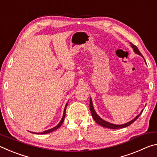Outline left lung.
I'll use <instances>...</instances> for the list:
<instances>
[{
    "instance_id": "1",
    "label": "left lung",
    "mask_w": 157,
    "mask_h": 157,
    "mask_svg": "<svg viewBox=\"0 0 157 157\" xmlns=\"http://www.w3.org/2000/svg\"><path fill=\"white\" fill-rule=\"evenodd\" d=\"M130 45H131V47L134 50V52L136 53V54H138L140 56H141L143 59H144V57H143V55H141V53L140 52V51L138 49V48L134 46V44H132L131 42H130ZM145 60V59H144ZM89 107H90V110H91V113L92 114V117L94 119V121L96 122L98 124H99L100 126L102 127H106V128H109V129H121V128H124V127H126L127 126L130 125V124H132L136 120V119L139 118V117L140 116V114L142 113L143 111H140V113L139 114V115L136 116V117L134 119H132V121H129L128 123H124V124H113V123H111L109 122H107L105 120H103L102 118H101L98 115L97 113L95 112V110L94 109V105H93V102H92V100H91V98H90V105H89Z\"/></svg>"
}]
</instances>
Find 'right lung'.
I'll list each match as a JSON object with an SVG mask.
<instances>
[{
  "label": "right lung",
  "mask_w": 157,
  "mask_h": 157,
  "mask_svg": "<svg viewBox=\"0 0 157 157\" xmlns=\"http://www.w3.org/2000/svg\"><path fill=\"white\" fill-rule=\"evenodd\" d=\"M68 102L66 103V105L65 107H64V110H63V116H62V120L60 121V122H59V123H58L57 125L54 127H53V128L46 130V131H44L43 132H41V133H36V132H30L33 133V134H48V133H50V132H52L53 131H55V130H56V129H57L58 128H59V127H60L61 125H62V124L63 121H64V118H65V115H66V107H67Z\"/></svg>",
  "instance_id": "right-lung-1"
}]
</instances>
